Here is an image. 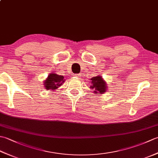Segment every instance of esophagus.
<instances>
[{
  "label": "esophagus",
  "instance_id": "1",
  "mask_svg": "<svg viewBox=\"0 0 158 158\" xmlns=\"http://www.w3.org/2000/svg\"><path fill=\"white\" fill-rule=\"evenodd\" d=\"M74 76L76 77H81V75H80V74H74Z\"/></svg>",
  "mask_w": 158,
  "mask_h": 158
}]
</instances>
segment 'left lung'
Here are the masks:
<instances>
[{
    "label": "left lung",
    "mask_w": 158,
    "mask_h": 158,
    "mask_svg": "<svg viewBox=\"0 0 158 158\" xmlns=\"http://www.w3.org/2000/svg\"><path fill=\"white\" fill-rule=\"evenodd\" d=\"M91 80L92 85H90V88L96 90L94 92L98 94H103L106 92V83L102 79V77L100 76H97L92 77Z\"/></svg>",
    "instance_id": "left-lung-1"
}]
</instances>
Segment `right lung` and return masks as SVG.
Returning <instances> with one entry per match:
<instances>
[{
    "instance_id": "add662e5",
    "label": "right lung",
    "mask_w": 158,
    "mask_h": 158,
    "mask_svg": "<svg viewBox=\"0 0 158 158\" xmlns=\"http://www.w3.org/2000/svg\"><path fill=\"white\" fill-rule=\"evenodd\" d=\"M62 75H58L57 74L52 73L49 75L48 78L45 81V87L46 89H56L62 85L64 79Z\"/></svg>"
}]
</instances>
